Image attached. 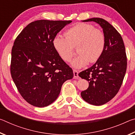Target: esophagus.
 Returning a JSON list of instances; mask_svg holds the SVG:
<instances>
[{
	"mask_svg": "<svg viewBox=\"0 0 135 135\" xmlns=\"http://www.w3.org/2000/svg\"><path fill=\"white\" fill-rule=\"evenodd\" d=\"M73 73H74V77L75 79H78L79 78V73L76 70H73Z\"/></svg>",
	"mask_w": 135,
	"mask_h": 135,
	"instance_id": "34e87169",
	"label": "esophagus"
}]
</instances>
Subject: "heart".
I'll use <instances>...</instances> for the list:
<instances>
[{
    "label": "heart",
    "instance_id": "heart-1",
    "mask_svg": "<svg viewBox=\"0 0 135 135\" xmlns=\"http://www.w3.org/2000/svg\"><path fill=\"white\" fill-rule=\"evenodd\" d=\"M65 37L58 35L53 39V46L58 55L65 62L71 61L77 47L79 54L71 61L74 68H80L89 62L94 63L101 57L105 47L106 39L100 30L92 25L77 23L67 30Z\"/></svg>",
    "mask_w": 135,
    "mask_h": 135
}]
</instances>
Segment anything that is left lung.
<instances>
[{
  "label": "left lung",
  "instance_id": "left-lung-1",
  "mask_svg": "<svg viewBox=\"0 0 135 135\" xmlns=\"http://www.w3.org/2000/svg\"><path fill=\"white\" fill-rule=\"evenodd\" d=\"M82 21L97 22L105 36V47L101 57L79 74L89 81V88L81 92V98L91 105H102L117 95L122 84L127 68L125 46L120 34L105 20L92 18Z\"/></svg>",
  "mask_w": 135,
  "mask_h": 135
}]
</instances>
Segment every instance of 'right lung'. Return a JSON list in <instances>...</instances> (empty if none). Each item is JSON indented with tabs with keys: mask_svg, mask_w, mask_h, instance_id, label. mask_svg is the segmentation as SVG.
Segmentation results:
<instances>
[{
	"mask_svg": "<svg viewBox=\"0 0 135 135\" xmlns=\"http://www.w3.org/2000/svg\"><path fill=\"white\" fill-rule=\"evenodd\" d=\"M71 21L37 20L22 30L13 43L11 73L22 97L32 105L45 107L58 97L73 70L55 50L53 39Z\"/></svg>",
	"mask_w": 135,
	"mask_h": 135,
	"instance_id": "right-lung-1",
	"label": "right lung"
}]
</instances>
